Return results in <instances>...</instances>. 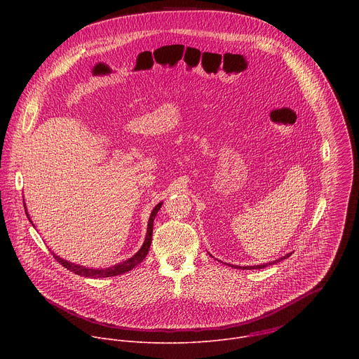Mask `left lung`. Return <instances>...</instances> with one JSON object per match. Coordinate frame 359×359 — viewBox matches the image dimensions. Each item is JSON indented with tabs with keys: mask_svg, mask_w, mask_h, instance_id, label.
<instances>
[{
	"mask_svg": "<svg viewBox=\"0 0 359 359\" xmlns=\"http://www.w3.org/2000/svg\"><path fill=\"white\" fill-rule=\"evenodd\" d=\"M292 256V253H289V255H286L285 257H282V258H279V259H276V261H273V262H268V264H262V265H255V266H235V268H239V269H259V268H265V266H268V265H271V264H275V262H278V261H282V259H285V258H287V257Z\"/></svg>",
	"mask_w": 359,
	"mask_h": 359,
	"instance_id": "1",
	"label": "left lung"
}]
</instances>
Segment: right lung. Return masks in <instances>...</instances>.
Here are the masks:
<instances>
[{
	"label": "right lung",
	"instance_id": "add662e5",
	"mask_svg": "<svg viewBox=\"0 0 359 359\" xmlns=\"http://www.w3.org/2000/svg\"><path fill=\"white\" fill-rule=\"evenodd\" d=\"M161 205H163V202L156 205L154 208V211H152V214H151V217H149L147 238H145V242H144L142 248L140 249V252L135 253L131 258H128V259H126V261L117 264V265H113V266L104 268V269H93V268H87V266H83V265L72 264V262H69V261H66V259H62V258L55 256V255H53V257H55V259H56L60 265H63V266L67 268L69 271H72V272H74V273H77V275H80V276H86V278H94V279H97V278H109V276H116V275L126 273V272L131 271L134 266H137L141 261H144L145 257L148 255V252H149V249H151V243H152L154 217H156L157 211L160 210ZM26 214H27V212H26ZM27 215H29V214H27Z\"/></svg>",
	"mask_w": 359,
	"mask_h": 359
}]
</instances>
